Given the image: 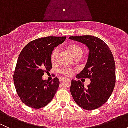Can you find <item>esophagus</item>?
<instances>
[{"label": "esophagus", "instance_id": "34e87169", "mask_svg": "<svg viewBox=\"0 0 128 128\" xmlns=\"http://www.w3.org/2000/svg\"><path fill=\"white\" fill-rule=\"evenodd\" d=\"M64 79H65V78H64V77H60V78H59V80H60V82H61V81L64 80Z\"/></svg>", "mask_w": 128, "mask_h": 128}]
</instances>
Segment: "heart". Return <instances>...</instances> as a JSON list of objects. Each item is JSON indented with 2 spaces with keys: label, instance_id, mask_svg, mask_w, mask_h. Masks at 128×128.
<instances>
[{
  "label": "heart",
  "instance_id": "1",
  "mask_svg": "<svg viewBox=\"0 0 128 128\" xmlns=\"http://www.w3.org/2000/svg\"><path fill=\"white\" fill-rule=\"evenodd\" d=\"M67 49L76 58H81L84 55V50L83 47L81 46L80 45L78 44H71L69 45L67 47ZM59 52H60V51H59V49L58 48H55L52 51L51 54V57H50L52 64L56 63L58 58H59ZM59 72L66 76H70L72 74L73 70L71 68H62L59 70Z\"/></svg>",
  "mask_w": 128,
  "mask_h": 128
}]
</instances>
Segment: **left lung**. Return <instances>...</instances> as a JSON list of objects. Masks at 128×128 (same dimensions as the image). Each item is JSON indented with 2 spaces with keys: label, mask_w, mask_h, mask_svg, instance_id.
<instances>
[{
  "label": "left lung",
  "mask_w": 128,
  "mask_h": 128,
  "mask_svg": "<svg viewBox=\"0 0 128 128\" xmlns=\"http://www.w3.org/2000/svg\"><path fill=\"white\" fill-rule=\"evenodd\" d=\"M69 38L86 44L89 50L87 64L76 78H88L90 83L85 87L79 80H72L71 95L81 108L87 110L96 109L106 102L115 86L114 58L108 45L97 37L84 35Z\"/></svg>",
  "instance_id": "obj_1"
}]
</instances>
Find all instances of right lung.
I'll use <instances>...</instances> for the list:
<instances>
[{
  "mask_svg": "<svg viewBox=\"0 0 128 128\" xmlns=\"http://www.w3.org/2000/svg\"><path fill=\"white\" fill-rule=\"evenodd\" d=\"M66 36H47L30 41L22 50L14 72V82L22 102L32 108H42L53 98L59 86L55 77L50 82L42 80L44 72L52 68L51 54L62 43Z\"/></svg>",
  "mask_w": 128,
  "mask_h": 128,
  "instance_id": "obj_1",
  "label": "right lung"
}]
</instances>
